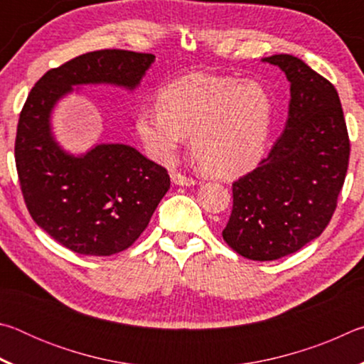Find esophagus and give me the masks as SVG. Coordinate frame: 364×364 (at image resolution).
<instances>
[{
	"label": "esophagus",
	"instance_id": "1",
	"mask_svg": "<svg viewBox=\"0 0 364 364\" xmlns=\"http://www.w3.org/2000/svg\"><path fill=\"white\" fill-rule=\"evenodd\" d=\"M171 181H173V184H180V186H194L197 183L194 178L183 175L180 171H173V173H171Z\"/></svg>",
	"mask_w": 364,
	"mask_h": 364
}]
</instances>
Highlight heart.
<instances>
[{
    "label": "heart",
    "mask_w": 364,
    "mask_h": 364,
    "mask_svg": "<svg viewBox=\"0 0 364 364\" xmlns=\"http://www.w3.org/2000/svg\"><path fill=\"white\" fill-rule=\"evenodd\" d=\"M143 106L136 130L154 159L168 162L191 134V151L207 171L234 175L250 167L267 143L273 104L260 83L194 72L159 90Z\"/></svg>",
    "instance_id": "heart-1"
}]
</instances>
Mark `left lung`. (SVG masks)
Here are the masks:
<instances>
[{
	"label": "left lung",
	"mask_w": 364,
	"mask_h": 364,
	"mask_svg": "<svg viewBox=\"0 0 364 364\" xmlns=\"http://www.w3.org/2000/svg\"><path fill=\"white\" fill-rule=\"evenodd\" d=\"M263 60L291 82L289 119L268 157L232 183V210L223 230L236 254L257 262L291 255L326 230L350 159L334 85L291 54Z\"/></svg>",
	"instance_id": "obj_1"
}]
</instances>
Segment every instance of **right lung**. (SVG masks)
<instances>
[{
  "mask_svg": "<svg viewBox=\"0 0 364 364\" xmlns=\"http://www.w3.org/2000/svg\"><path fill=\"white\" fill-rule=\"evenodd\" d=\"M156 56L101 49L48 70L21 110L16 168L30 217L64 247L109 257L141 236L170 188L168 171L125 144H100L83 157L65 154L49 128L54 104L72 86L136 88Z\"/></svg>",
  "mask_w": 364,
  "mask_h": 364,
  "instance_id": "obj_1",
  "label": "right lung"
}]
</instances>
